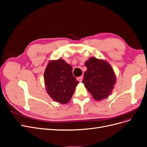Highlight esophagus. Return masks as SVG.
<instances>
[{
    "label": "esophagus",
    "instance_id": "1",
    "mask_svg": "<svg viewBox=\"0 0 147 147\" xmlns=\"http://www.w3.org/2000/svg\"><path fill=\"white\" fill-rule=\"evenodd\" d=\"M83 76H80L77 78V80L80 82H82V80H83Z\"/></svg>",
    "mask_w": 147,
    "mask_h": 147
}]
</instances>
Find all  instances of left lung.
Returning <instances> with one entry per match:
<instances>
[{
    "label": "left lung",
    "instance_id": "1",
    "mask_svg": "<svg viewBox=\"0 0 147 147\" xmlns=\"http://www.w3.org/2000/svg\"><path fill=\"white\" fill-rule=\"evenodd\" d=\"M87 70L82 83L92 96L93 99L101 100L106 99L112 92L116 83V76L107 62L90 57L86 61Z\"/></svg>",
    "mask_w": 147,
    "mask_h": 147
}]
</instances>
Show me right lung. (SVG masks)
Segmentation results:
<instances>
[{
	"mask_svg": "<svg viewBox=\"0 0 147 147\" xmlns=\"http://www.w3.org/2000/svg\"><path fill=\"white\" fill-rule=\"evenodd\" d=\"M72 67L64 60L51 61L44 73L46 90L51 98L61 104L69 102L78 82L73 76Z\"/></svg>",
	"mask_w": 147,
	"mask_h": 147,
	"instance_id": "obj_1",
	"label": "right lung"
}]
</instances>
